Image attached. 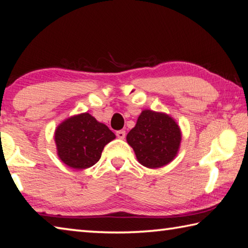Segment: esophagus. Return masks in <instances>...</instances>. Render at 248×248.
<instances>
[{
	"instance_id": "obj_1",
	"label": "esophagus",
	"mask_w": 248,
	"mask_h": 248,
	"mask_svg": "<svg viewBox=\"0 0 248 248\" xmlns=\"http://www.w3.org/2000/svg\"><path fill=\"white\" fill-rule=\"evenodd\" d=\"M125 135V130H118V132H116V137L119 139H124Z\"/></svg>"
}]
</instances>
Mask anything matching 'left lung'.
Instances as JSON below:
<instances>
[{"label":"left lung","mask_w":248,"mask_h":248,"mask_svg":"<svg viewBox=\"0 0 248 248\" xmlns=\"http://www.w3.org/2000/svg\"><path fill=\"white\" fill-rule=\"evenodd\" d=\"M178 123L164 112L143 110L126 140L144 167L160 168L174 160L181 143Z\"/></svg>","instance_id":"left-lung-1"}]
</instances>
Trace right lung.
<instances>
[{
    "label": "right lung",
    "mask_w": 248,
    "mask_h": 248,
    "mask_svg": "<svg viewBox=\"0 0 248 248\" xmlns=\"http://www.w3.org/2000/svg\"><path fill=\"white\" fill-rule=\"evenodd\" d=\"M54 139L57 155L64 164L85 170L99 161L105 146L115 139V135L85 112L62 121L56 127Z\"/></svg>",
    "instance_id": "obj_1"
}]
</instances>
